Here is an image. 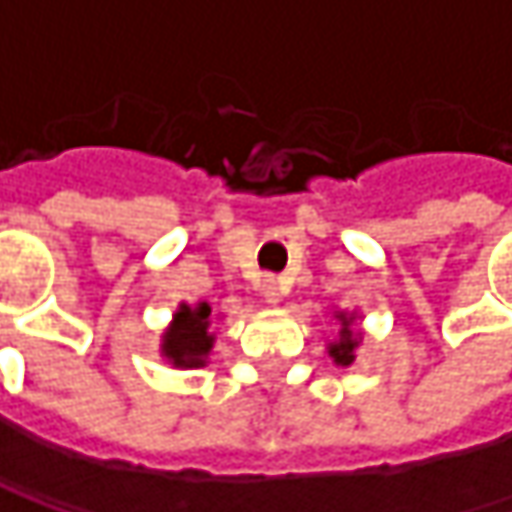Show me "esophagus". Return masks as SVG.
<instances>
[{
  "label": "esophagus",
  "instance_id": "1",
  "mask_svg": "<svg viewBox=\"0 0 512 512\" xmlns=\"http://www.w3.org/2000/svg\"><path fill=\"white\" fill-rule=\"evenodd\" d=\"M263 299H266L269 305H278V302L284 299V287H281L278 278H266V281H263Z\"/></svg>",
  "mask_w": 512,
  "mask_h": 512
}]
</instances>
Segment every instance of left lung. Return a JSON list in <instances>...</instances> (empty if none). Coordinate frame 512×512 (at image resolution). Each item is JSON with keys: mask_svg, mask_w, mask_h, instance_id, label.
Here are the masks:
<instances>
[{"mask_svg": "<svg viewBox=\"0 0 512 512\" xmlns=\"http://www.w3.org/2000/svg\"><path fill=\"white\" fill-rule=\"evenodd\" d=\"M332 320H335V326H338V335H335L332 341H326V353H329V358H332L335 364L350 367V364L356 361L361 341H364V335H361V329H358L361 314H358V311L335 308V311H332Z\"/></svg>", "mask_w": 512, "mask_h": 512, "instance_id": "left-lung-1", "label": "left lung"}]
</instances>
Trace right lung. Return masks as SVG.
Segmentation results:
<instances>
[{
	"instance_id": "right-lung-1",
	"label": "right lung",
	"mask_w": 512,
	"mask_h": 512,
	"mask_svg": "<svg viewBox=\"0 0 512 512\" xmlns=\"http://www.w3.org/2000/svg\"><path fill=\"white\" fill-rule=\"evenodd\" d=\"M210 305L207 302H180L171 314V323L159 335V356L177 370L204 367L216 335L210 332Z\"/></svg>"
}]
</instances>
